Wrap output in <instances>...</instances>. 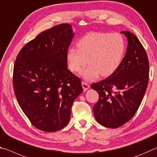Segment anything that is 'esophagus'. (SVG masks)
Masks as SVG:
<instances>
[{
  "label": "esophagus",
  "instance_id": "1",
  "mask_svg": "<svg viewBox=\"0 0 157 157\" xmlns=\"http://www.w3.org/2000/svg\"><path fill=\"white\" fill-rule=\"evenodd\" d=\"M82 85L84 91H86L89 88V86H90L87 82H84V81L82 82Z\"/></svg>",
  "mask_w": 157,
  "mask_h": 157
}]
</instances>
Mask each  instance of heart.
Instances as JSON below:
<instances>
[{
  "mask_svg": "<svg viewBox=\"0 0 157 157\" xmlns=\"http://www.w3.org/2000/svg\"><path fill=\"white\" fill-rule=\"evenodd\" d=\"M78 49L70 48L66 54L68 68L81 72L85 79H95L101 74L108 77L120 66L125 52V41L119 33H94L86 35L78 43Z\"/></svg>",
  "mask_w": 157,
  "mask_h": 157,
  "instance_id": "heart-1",
  "label": "heart"
}]
</instances>
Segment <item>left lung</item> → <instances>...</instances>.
Here are the masks:
<instances>
[{"mask_svg": "<svg viewBox=\"0 0 157 157\" xmlns=\"http://www.w3.org/2000/svg\"><path fill=\"white\" fill-rule=\"evenodd\" d=\"M128 40L126 53L118 69L108 78L91 84L99 98L94 106L96 120L108 128H118L138 110L149 82L147 55L138 38L121 31Z\"/></svg>", "mask_w": 157, "mask_h": 157, "instance_id": "8db88e82", "label": "left lung"}]
</instances>
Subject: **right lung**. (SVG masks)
Wrapping results in <instances>:
<instances>
[{"instance_id": "right-lung-1", "label": "right lung", "mask_w": 157, "mask_h": 157, "mask_svg": "<svg viewBox=\"0 0 157 157\" xmlns=\"http://www.w3.org/2000/svg\"><path fill=\"white\" fill-rule=\"evenodd\" d=\"M74 35L69 24L53 26L29 42L14 62L17 102L40 130L54 132L65 127L74 101L83 91L80 79L67 68L66 54Z\"/></svg>"}]
</instances>
